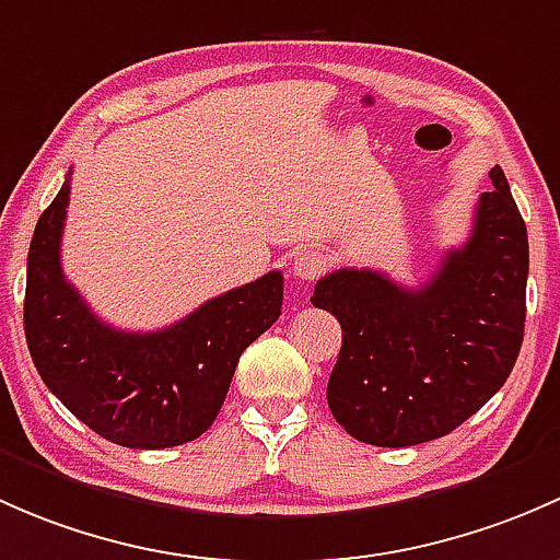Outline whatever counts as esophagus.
I'll return each instance as SVG.
<instances>
[{
  "mask_svg": "<svg viewBox=\"0 0 560 560\" xmlns=\"http://www.w3.org/2000/svg\"><path fill=\"white\" fill-rule=\"evenodd\" d=\"M291 269H293V278L296 280H302V282L318 280L323 275V269H326V258H323L320 253L304 247V250H299L296 256H293Z\"/></svg>",
  "mask_w": 560,
  "mask_h": 560,
  "instance_id": "obj_1",
  "label": "esophagus"
}]
</instances>
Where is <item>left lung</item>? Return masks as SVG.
I'll list each match as a JSON object with an SVG mask.
<instances>
[{
    "mask_svg": "<svg viewBox=\"0 0 560 560\" xmlns=\"http://www.w3.org/2000/svg\"><path fill=\"white\" fill-rule=\"evenodd\" d=\"M469 240L420 288L374 269L318 280L315 307L342 326L326 399L337 423L377 447H409L458 429L506 383L526 326L528 234L501 166Z\"/></svg>",
    "mask_w": 560,
    "mask_h": 560,
    "instance_id": "1",
    "label": "left lung"
}]
</instances>
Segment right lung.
Returning a JSON list of instances; mask_svg holds the SVG:
<instances>
[{"mask_svg": "<svg viewBox=\"0 0 560 560\" xmlns=\"http://www.w3.org/2000/svg\"><path fill=\"white\" fill-rule=\"evenodd\" d=\"M69 175L28 245L23 331L34 366L74 418L115 445L191 442L221 412L247 345L280 318L282 275L232 288L159 331H120L91 313L61 269Z\"/></svg>", "mask_w": 560, "mask_h": 560, "instance_id": "1", "label": "right lung"}]
</instances>
